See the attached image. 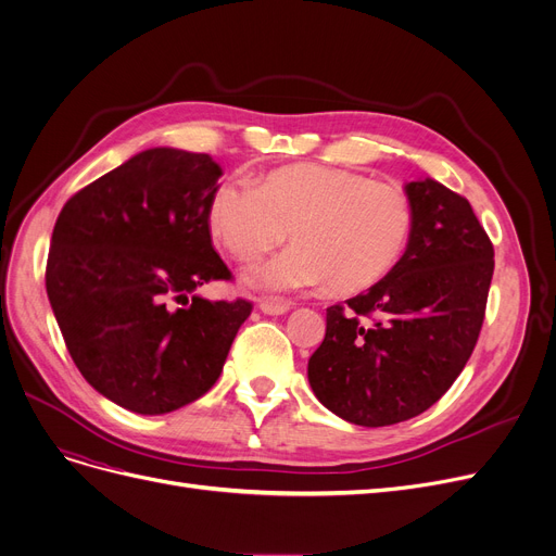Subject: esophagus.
Listing matches in <instances>:
<instances>
[{"mask_svg": "<svg viewBox=\"0 0 556 556\" xmlns=\"http://www.w3.org/2000/svg\"><path fill=\"white\" fill-rule=\"evenodd\" d=\"M258 308H261L263 313H268V316H281V313L291 311V308H293V304H291V302H273V300H261V302H258Z\"/></svg>", "mask_w": 556, "mask_h": 556, "instance_id": "1", "label": "esophagus"}]
</instances>
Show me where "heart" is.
<instances>
[{"label": "heart", "instance_id": "heart-1", "mask_svg": "<svg viewBox=\"0 0 556 556\" xmlns=\"http://www.w3.org/2000/svg\"><path fill=\"white\" fill-rule=\"evenodd\" d=\"M208 227L238 261H254L283 243L295 245L250 265L245 283L265 293H293L329 281L336 293H358L389 275L414 229L404 188L343 167L288 165L258 186L231 179L215 188Z\"/></svg>", "mask_w": 556, "mask_h": 556}]
</instances>
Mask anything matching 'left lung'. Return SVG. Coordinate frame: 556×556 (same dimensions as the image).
<instances>
[{
    "label": "left lung",
    "mask_w": 556,
    "mask_h": 556,
    "mask_svg": "<svg viewBox=\"0 0 556 556\" xmlns=\"http://www.w3.org/2000/svg\"><path fill=\"white\" fill-rule=\"evenodd\" d=\"M414 229L395 268L368 293L327 308L308 358L316 397L348 422L386 427L437 404L462 375L484 325L493 243L466 198L406 184Z\"/></svg>",
    "instance_id": "left-lung-1"
}]
</instances>
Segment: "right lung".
<instances>
[{
  "label": "right lung",
  "instance_id": "obj_1",
  "mask_svg": "<svg viewBox=\"0 0 556 556\" xmlns=\"http://www.w3.org/2000/svg\"><path fill=\"white\" fill-rule=\"evenodd\" d=\"M220 175L208 154L154 148L75 192L56 218L45 286L65 348L129 412L170 414L211 391L252 313L243 298H188L233 279L208 227Z\"/></svg>",
  "mask_w": 556,
  "mask_h": 556
}]
</instances>
